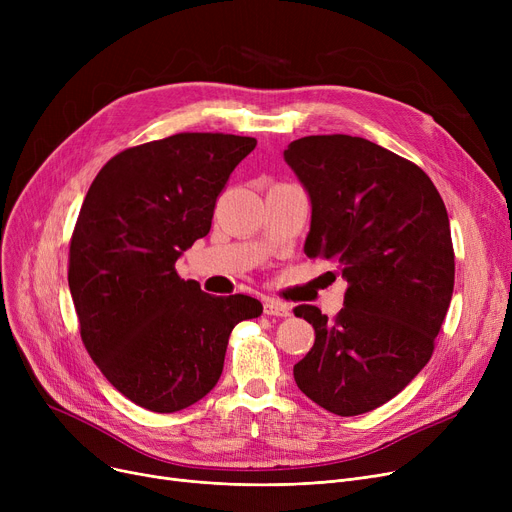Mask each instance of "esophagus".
<instances>
[{
    "label": "esophagus",
    "mask_w": 512,
    "mask_h": 512,
    "mask_svg": "<svg viewBox=\"0 0 512 512\" xmlns=\"http://www.w3.org/2000/svg\"><path fill=\"white\" fill-rule=\"evenodd\" d=\"M263 311L265 315H274V317H290V307L278 299H265L263 301Z\"/></svg>",
    "instance_id": "esophagus-1"
}]
</instances>
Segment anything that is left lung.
<instances>
[{"label":"left lung","mask_w":512,"mask_h":512,"mask_svg":"<svg viewBox=\"0 0 512 512\" xmlns=\"http://www.w3.org/2000/svg\"><path fill=\"white\" fill-rule=\"evenodd\" d=\"M284 159L311 197L305 253L348 282L334 319L294 307L315 330L294 382L334 415H363L432 359L454 288L448 213L419 166L361 137H303Z\"/></svg>","instance_id":"1"}]
</instances>
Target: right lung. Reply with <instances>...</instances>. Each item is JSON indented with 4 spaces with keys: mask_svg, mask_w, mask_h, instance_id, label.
<instances>
[{
    "mask_svg": "<svg viewBox=\"0 0 512 512\" xmlns=\"http://www.w3.org/2000/svg\"><path fill=\"white\" fill-rule=\"evenodd\" d=\"M255 145L180 132L128 147L99 170L80 207L68 253L80 338L107 382L147 411L201 400L220 380L234 326L263 313L247 294L211 297L176 272Z\"/></svg>",
    "mask_w": 512,
    "mask_h": 512,
    "instance_id": "right-lung-1",
    "label": "right lung"
}]
</instances>
